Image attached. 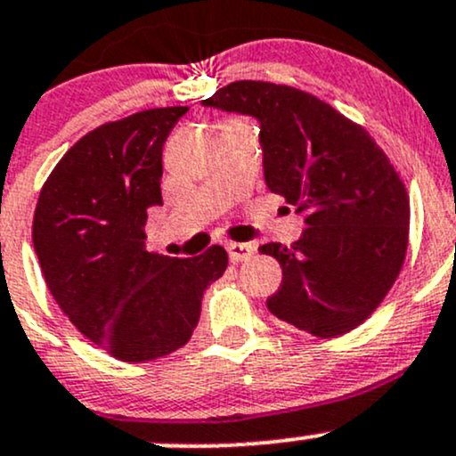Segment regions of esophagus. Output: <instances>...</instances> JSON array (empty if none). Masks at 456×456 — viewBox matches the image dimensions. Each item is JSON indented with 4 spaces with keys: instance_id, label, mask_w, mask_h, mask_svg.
Wrapping results in <instances>:
<instances>
[{
    "instance_id": "34e87169",
    "label": "esophagus",
    "mask_w": 456,
    "mask_h": 456,
    "mask_svg": "<svg viewBox=\"0 0 456 456\" xmlns=\"http://www.w3.org/2000/svg\"><path fill=\"white\" fill-rule=\"evenodd\" d=\"M255 248L251 244H240V242H229L227 244V253H229V259H232L233 264H240V262H247L248 257H251Z\"/></svg>"
}]
</instances>
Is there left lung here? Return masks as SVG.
<instances>
[{
	"label": "left lung",
	"mask_w": 456,
	"mask_h": 456,
	"mask_svg": "<svg viewBox=\"0 0 456 456\" xmlns=\"http://www.w3.org/2000/svg\"><path fill=\"white\" fill-rule=\"evenodd\" d=\"M201 106L259 123L266 186L303 216L297 242L259 247L283 268L270 312L316 338L353 331L407 253L409 199L387 155L329 103L283 84L240 79Z\"/></svg>",
	"instance_id": "8db88e82"
}]
</instances>
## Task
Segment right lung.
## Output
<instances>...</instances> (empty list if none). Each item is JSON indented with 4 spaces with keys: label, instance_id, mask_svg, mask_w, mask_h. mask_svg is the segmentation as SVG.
Wrapping results in <instances>:
<instances>
[{
    "label": "right lung",
    "instance_id": "add662e5",
    "mask_svg": "<svg viewBox=\"0 0 456 456\" xmlns=\"http://www.w3.org/2000/svg\"><path fill=\"white\" fill-rule=\"evenodd\" d=\"M186 106L106 123L71 147L49 175L32 240L45 281L77 331L112 357L153 362L182 348L205 288L227 251L199 257L147 251V212L162 205V147Z\"/></svg>",
    "mask_w": 456,
    "mask_h": 456
}]
</instances>
